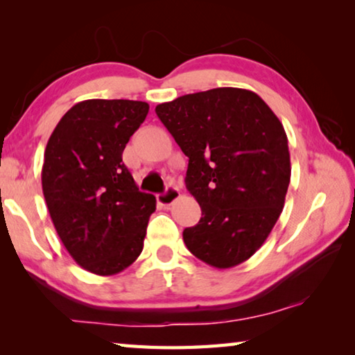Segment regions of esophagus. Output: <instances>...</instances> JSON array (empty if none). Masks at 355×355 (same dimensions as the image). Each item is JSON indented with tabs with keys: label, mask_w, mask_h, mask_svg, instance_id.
<instances>
[{
	"label": "esophagus",
	"mask_w": 355,
	"mask_h": 355,
	"mask_svg": "<svg viewBox=\"0 0 355 355\" xmlns=\"http://www.w3.org/2000/svg\"><path fill=\"white\" fill-rule=\"evenodd\" d=\"M178 199H180V191L177 188H173V186H169L164 194H158V197H156V200H158L161 207H171L172 203L177 202Z\"/></svg>",
	"instance_id": "1"
}]
</instances>
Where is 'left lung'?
I'll return each instance as SVG.
<instances>
[{
    "label": "left lung",
    "instance_id": "8db88e82",
    "mask_svg": "<svg viewBox=\"0 0 355 355\" xmlns=\"http://www.w3.org/2000/svg\"><path fill=\"white\" fill-rule=\"evenodd\" d=\"M189 158L186 188L202 208L186 248L218 269L241 264L266 241L291 178L288 137L255 92L218 87L156 106Z\"/></svg>",
    "mask_w": 355,
    "mask_h": 355
}]
</instances>
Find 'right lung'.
<instances>
[{
	"mask_svg": "<svg viewBox=\"0 0 355 355\" xmlns=\"http://www.w3.org/2000/svg\"><path fill=\"white\" fill-rule=\"evenodd\" d=\"M148 103L84 100L71 106L48 139L42 189L71 258L97 275L122 272L144 248L156 199L141 192L122 161Z\"/></svg>",
	"mask_w": 355,
	"mask_h": 355,
	"instance_id": "right-lung-1",
	"label": "right lung"
}]
</instances>
